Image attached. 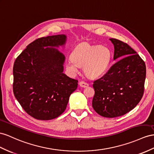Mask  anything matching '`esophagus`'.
I'll use <instances>...</instances> for the list:
<instances>
[{"label": "esophagus", "instance_id": "obj_1", "mask_svg": "<svg viewBox=\"0 0 154 154\" xmlns=\"http://www.w3.org/2000/svg\"><path fill=\"white\" fill-rule=\"evenodd\" d=\"M88 84L87 83V82H85L84 81H81L79 82V86H81V87H83V88H85V87H87V86H88Z\"/></svg>", "mask_w": 154, "mask_h": 154}]
</instances>
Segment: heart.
Listing matches in <instances>:
<instances>
[{
	"mask_svg": "<svg viewBox=\"0 0 154 154\" xmlns=\"http://www.w3.org/2000/svg\"><path fill=\"white\" fill-rule=\"evenodd\" d=\"M112 60L111 51L105 46L82 43L73 49L72 57L66 61V67L71 73L78 72L83 66L84 73L90 78H97L105 73Z\"/></svg>",
	"mask_w": 154,
	"mask_h": 154,
	"instance_id": "heart-1",
	"label": "heart"
}]
</instances>
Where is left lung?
<instances>
[{
  "mask_svg": "<svg viewBox=\"0 0 154 154\" xmlns=\"http://www.w3.org/2000/svg\"><path fill=\"white\" fill-rule=\"evenodd\" d=\"M115 47L114 60H119L108 72L94 82L92 107L106 118L124 115L135 108L143 96L146 65L127 43L109 39Z\"/></svg>",
  "mask_w": 154,
  "mask_h": 154,
  "instance_id": "8db88e82",
  "label": "left lung"
}]
</instances>
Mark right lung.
Segmentation results:
<instances>
[{"label": "right lung", "mask_w": 154, "mask_h": 154, "mask_svg": "<svg viewBox=\"0 0 154 154\" xmlns=\"http://www.w3.org/2000/svg\"><path fill=\"white\" fill-rule=\"evenodd\" d=\"M65 34L38 38L26 46L13 68L14 96L25 112L37 120H49L64 112L78 81L64 72Z\"/></svg>", "instance_id": "add662e5"}]
</instances>
